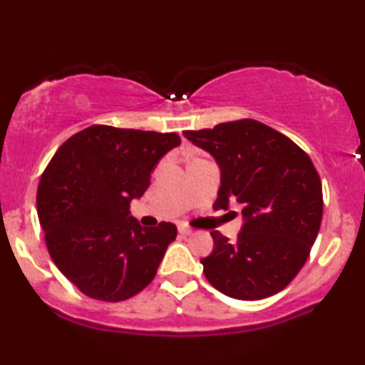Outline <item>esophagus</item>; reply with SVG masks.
<instances>
[{
    "instance_id": "1",
    "label": "esophagus",
    "mask_w": 365,
    "mask_h": 365,
    "mask_svg": "<svg viewBox=\"0 0 365 365\" xmlns=\"http://www.w3.org/2000/svg\"><path fill=\"white\" fill-rule=\"evenodd\" d=\"M178 232H180V235H182V236H190L192 235V232H194V230H190V227H188V226H178Z\"/></svg>"
}]
</instances>
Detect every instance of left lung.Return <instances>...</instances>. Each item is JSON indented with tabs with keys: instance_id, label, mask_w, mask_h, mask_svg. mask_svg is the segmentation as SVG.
<instances>
[{
	"instance_id": "obj_1",
	"label": "left lung",
	"mask_w": 365,
	"mask_h": 365,
	"mask_svg": "<svg viewBox=\"0 0 365 365\" xmlns=\"http://www.w3.org/2000/svg\"><path fill=\"white\" fill-rule=\"evenodd\" d=\"M183 135L221 170L214 209H230L232 200L243 205L235 243L210 232L214 250L200 260L205 279L241 301L280 292L308 260L322 226V180L311 158L287 135L253 118Z\"/></svg>"
}]
</instances>
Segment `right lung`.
<instances>
[{
  "mask_svg": "<svg viewBox=\"0 0 365 365\" xmlns=\"http://www.w3.org/2000/svg\"><path fill=\"white\" fill-rule=\"evenodd\" d=\"M175 133L91 125L56 151L37 190L52 262L91 299L118 302L155 279L177 226L143 227L129 204L146 192Z\"/></svg>",
  "mask_w": 365,
  "mask_h": 365,
  "instance_id": "add662e5",
  "label": "right lung"
}]
</instances>
